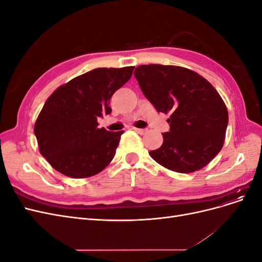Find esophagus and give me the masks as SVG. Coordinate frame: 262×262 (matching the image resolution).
Masks as SVG:
<instances>
[{
	"label": "esophagus",
	"mask_w": 262,
	"mask_h": 262,
	"mask_svg": "<svg viewBox=\"0 0 262 262\" xmlns=\"http://www.w3.org/2000/svg\"><path fill=\"white\" fill-rule=\"evenodd\" d=\"M133 130L138 132L139 134H144V133L147 132V130H145V129H139V128H133Z\"/></svg>",
	"instance_id": "obj_1"
}]
</instances>
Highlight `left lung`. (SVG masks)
<instances>
[{"mask_svg": "<svg viewBox=\"0 0 262 262\" xmlns=\"http://www.w3.org/2000/svg\"><path fill=\"white\" fill-rule=\"evenodd\" d=\"M134 76L157 112L170 115V131L162 133L163 144L150 157L182 173L207 166L223 147L228 123L217 91L194 71L177 66H140Z\"/></svg>", "mask_w": 262, "mask_h": 262, "instance_id": "obj_1", "label": "left lung"}]
</instances>
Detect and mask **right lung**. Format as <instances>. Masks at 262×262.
Returning a JSON list of instances; mask_svg holds the SVG:
<instances>
[{
	"mask_svg": "<svg viewBox=\"0 0 262 262\" xmlns=\"http://www.w3.org/2000/svg\"><path fill=\"white\" fill-rule=\"evenodd\" d=\"M134 67L98 68L59 86L39 114L35 136L52 167L71 178L96 175L110 164L124 131L98 128L112 113L109 100L130 80Z\"/></svg>",
	"mask_w": 262,
	"mask_h": 262,
	"instance_id": "right-lung-1",
	"label": "right lung"
}]
</instances>
